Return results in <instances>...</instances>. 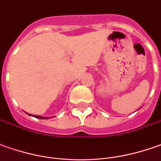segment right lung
<instances>
[{"label": "right lung", "instance_id": "add662e5", "mask_svg": "<svg viewBox=\"0 0 161 161\" xmlns=\"http://www.w3.org/2000/svg\"><path fill=\"white\" fill-rule=\"evenodd\" d=\"M34 117H36V118H40V119H45L44 116H33Z\"/></svg>", "mask_w": 161, "mask_h": 161}]
</instances>
